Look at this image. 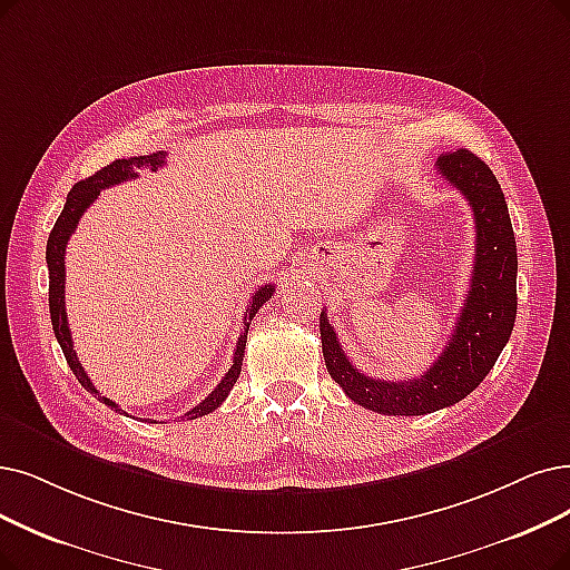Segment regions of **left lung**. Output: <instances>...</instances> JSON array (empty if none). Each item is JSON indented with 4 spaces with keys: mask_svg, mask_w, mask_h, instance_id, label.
<instances>
[{
    "mask_svg": "<svg viewBox=\"0 0 570 570\" xmlns=\"http://www.w3.org/2000/svg\"><path fill=\"white\" fill-rule=\"evenodd\" d=\"M435 168L468 198L476 229L470 292L442 355L419 379L381 381L367 376L353 367L336 341L327 313H321L330 376L353 402L385 416H423L468 397L493 370L514 327L517 243L498 179L482 158L468 149L442 154Z\"/></svg>",
    "mask_w": 570,
    "mask_h": 570,
    "instance_id": "1",
    "label": "left lung"
}]
</instances>
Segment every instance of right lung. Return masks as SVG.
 <instances>
[{
  "instance_id": "obj_1",
  "label": "right lung",
  "mask_w": 570,
  "mask_h": 570,
  "mask_svg": "<svg viewBox=\"0 0 570 570\" xmlns=\"http://www.w3.org/2000/svg\"><path fill=\"white\" fill-rule=\"evenodd\" d=\"M166 164V154L164 151H156V154H149V156H132V158H119V161H111L109 166H105L102 170H98L96 175H90L88 179H81L77 181V185L70 189V194H67V200H65V208L60 213V217L56 219V226L53 232L49 236V243H47V264H49V308H51V323H53V332H56V338L58 344L65 353V360L67 364H70V370L75 372V376L79 379V383L83 385V389L88 393H94L100 402H105L107 406H111L114 412L119 414H126L124 409H119L117 402H111L109 397H105L102 393L96 391L94 381L88 379V374L83 372L81 362L75 353V344H72V334H70V325H67V313H65V247H67V240H70V236L75 234L77 224L81 219V215L86 213V208L94 203L102 189L107 187H114V185H121V181H128V179H135L138 177V170L140 168H149V170H156L161 168ZM273 285H264L255 292V297L249 299V306L245 311V327L238 336V344H236V353H234V364L232 370L224 374V379L217 383V389L203 400L198 402L191 412H187L181 419H198V416H206L210 412H215V409L226 400V395L232 393L234 383L238 381V374H240V364H243V355H245V341H247V330H249V323H253L255 313L273 297ZM128 416V414H126Z\"/></svg>"
}]
</instances>
